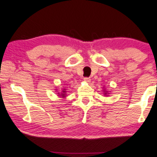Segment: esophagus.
<instances>
[{
    "mask_svg": "<svg viewBox=\"0 0 157 157\" xmlns=\"http://www.w3.org/2000/svg\"><path fill=\"white\" fill-rule=\"evenodd\" d=\"M83 80H84V81L88 82V83H90V77H84V79H83Z\"/></svg>",
    "mask_w": 157,
    "mask_h": 157,
    "instance_id": "obj_1",
    "label": "esophagus"
}]
</instances>
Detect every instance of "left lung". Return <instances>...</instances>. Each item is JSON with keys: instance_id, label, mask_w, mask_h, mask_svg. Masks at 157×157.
<instances>
[{"instance_id": "obj_1", "label": "left lung", "mask_w": 157, "mask_h": 157, "mask_svg": "<svg viewBox=\"0 0 157 157\" xmlns=\"http://www.w3.org/2000/svg\"><path fill=\"white\" fill-rule=\"evenodd\" d=\"M105 94H106V93H105Z\"/></svg>"}]
</instances>
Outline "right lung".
Listing matches in <instances>:
<instances>
[{"label":"right lung","mask_w":157,"mask_h":157,"mask_svg":"<svg viewBox=\"0 0 157 157\" xmlns=\"http://www.w3.org/2000/svg\"><path fill=\"white\" fill-rule=\"evenodd\" d=\"M63 92H64V93H65L66 91H63ZM61 96H64V94H61Z\"/></svg>","instance_id":"obj_1"}]
</instances>
